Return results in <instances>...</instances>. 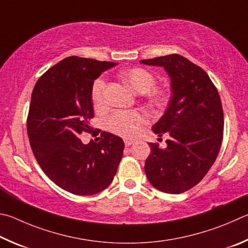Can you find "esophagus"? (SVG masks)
I'll list each match as a JSON object with an SVG mask.
<instances>
[{"label": "esophagus", "instance_id": "34e87169", "mask_svg": "<svg viewBox=\"0 0 248 248\" xmlns=\"http://www.w3.org/2000/svg\"><path fill=\"white\" fill-rule=\"evenodd\" d=\"M134 142V140H124V144H125V146L126 147H128V146H131L132 144Z\"/></svg>", "mask_w": 248, "mask_h": 248}]
</instances>
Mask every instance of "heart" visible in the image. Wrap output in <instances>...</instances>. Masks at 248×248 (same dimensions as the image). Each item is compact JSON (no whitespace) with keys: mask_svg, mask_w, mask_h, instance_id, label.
<instances>
[{"mask_svg":"<svg viewBox=\"0 0 248 248\" xmlns=\"http://www.w3.org/2000/svg\"><path fill=\"white\" fill-rule=\"evenodd\" d=\"M120 76L131 88L138 93H145L146 99L151 106L161 107L168 102L169 93L161 89H153L155 85V77L148 69L142 67H133L123 71ZM104 90L106 79L99 77L94 80L91 88V98L97 108H102L104 104ZM148 121L146 113L137 110H117L108 117L107 128L111 133L125 138L136 136L138 129Z\"/></svg>","mask_w":248,"mask_h":248,"instance_id":"heart-1","label":"heart"}]
</instances>
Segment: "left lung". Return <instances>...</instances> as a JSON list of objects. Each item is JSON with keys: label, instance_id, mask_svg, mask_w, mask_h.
I'll list each match as a JSON object with an SVG mask.
<instances>
[{"label": "left lung", "instance_id": "1", "mask_svg": "<svg viewBox=\"0 0 248 248\" xmlns=\"http://www.w3.org/2000/svg\"><path fill=\"white\" fill-rule=\"evenodd\" d=\"M163 66L171 77L172 95L163 116L153 126L167 146L150 142L147 179L155 188L181 194L201 182L215 163L223 138V108L208 74L180 54L141 60Z\"/></svg>", "mask_w": 248, "mask_h": 248}]
</instances>
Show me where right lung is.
<instances>
[{"mask_svg": "<svg viewBox=\"0 0 248 248\" xmlns=\"http://www.w3.org/2000/svg\"><path fill=\"white\" fill-rule=\"evenodd\" d=\"M116 63L68 56L47 69L31 93L27 133L34 158L51 181L67 192L87 196L111 184L124 142L111 133L93 131V80ZM100 134L84 145L81 132Z\"/></svg>", "mask_w": 248, "mask_h": 248, "instance_id": "1", "label": "right lung"}]
</instances>
